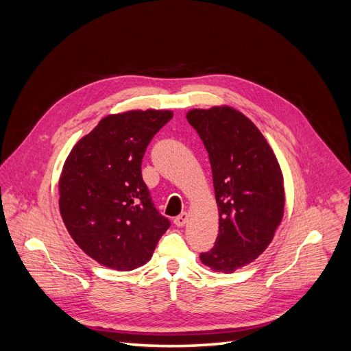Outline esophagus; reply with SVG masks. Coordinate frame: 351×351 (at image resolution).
I'll list each match as a JSON object with an SVG mask.
<instances>
[{
    "mask_svg": "<svg viewBox=\"0 0 351 351\" xmlns=\"http://www.w3.org/2000/svg\"><path fill=\"white\" fill-rule=\"evenodd\" d=\"M187 219H189V215L186 214V212H183V214H180L177 218H174V224L177 227H184Z\"/></svg>",
    "mask_w": 351,
    "mask_h": 351,
    "instance_id": "obj_1",
    "label": "esophagus"
}]
</instances>
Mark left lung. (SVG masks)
<instances>
[{
	"label": "left lung",
	"instance_id": "8db88e82",
	"mask_svg": "<svg viewBox=\"0 0 351 351\" xmlns=\"http://www.w3.org/2000/svg\"><path fill=\"white\" fill-rule=\"evenodd\" d=\"M186 117L209 154L219 214L215 246L200 253V261L231 274L262 254L281 224V167L261 130L236 108H193Z\"/></svg>",
	"mask_w": 351,
	"mask_h": 351
}]
</instances>
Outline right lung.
<instances>
[{"instance_id": "right-lung-1", "label": "right lung", "mask_w": 351, "mask_h": 351, "mask_svg": "<svg viewBox=\"0 0 351 351\" xmlns=\"http://www.w3.org/2000/svg\"><path fill=\"white\" fill-rule=\"evenodd\" d=\"M173 119L169 110L110 114L70 151L58 182L60 214L93 261L132 271L152 258L169 221L142 178L146 146Z\"/></svg>"}]
</instances>
